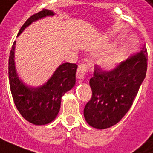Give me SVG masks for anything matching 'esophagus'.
<instances>
[{
	"label": "esophagus",
	"mask_w": 153,
	"mask_h": 153,
	"mask_svg": "<svg viewBox=\"0 0 153 153\" xmlns=\"http://www.w3.org/2000/svg\"><path fill=\"white\" fill-rule=\"evenodd\" d=\"M88 66L84 63H82L81 65H79L77 71H76V76L77 78L80 80H83L85 77L86 72L88 71Z\"/></svg>",
	"instance_id": "1"
}]
</instances>
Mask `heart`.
Masks as SVG:
<instances>
[{"instance_id": "heart-1", "label": "heart", "mask_w": 153, "mask_h": 153, "mask_svg": "<svg viewBox=\"0 0 153 153\" xmlns=\"http://www.w3.org/2000/svg\"><path fill=\"white\" fill-rule=\"evenodd\" d=\"M118 61H119L118 56L115 55V54H111V55L107 56V57L104 59L103 64H104V66H105L106 68H108V69H112V68L116 67L117 63H118Z\"/></svg>"}]
</instances>
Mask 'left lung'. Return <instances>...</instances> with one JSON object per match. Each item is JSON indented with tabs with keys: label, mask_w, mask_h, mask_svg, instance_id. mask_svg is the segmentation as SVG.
I'll use <instances>...</instances> for the list:
<instances>
[{
	"label": "left lung",
	"mask_w": 153,
	"mask_h": 153,
	"mask_svg": "<svg viewBox=\"0 0 153 153\" xmlns=\"http://www.w3.org/2000/svg\"><path fill=\"white\" fill-rule=\"evenodd\" d=\"M148 68L145 46L140 53L110 71H103L96 65L90 79L92 96L85 105L84 117L93 128L105 129L119 123L133 105Z\"/></svg>",
	"instance_id": "left-lung-1"
}]
</instances>
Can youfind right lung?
I'll use <instances>...</instances> for the list:
<instances>
[{
  "instance_id": "obj_1",
  "label": "right lung",
  "mask_w": 153,
  "mask_h": 153,
  "mask_svg": "<svg viewBox=\"0 0 153 153\" xmlns=\"http://www.w3.org/2000/svg\"><path fill=\"white\" fill-rule=\"evenodd\" d=\"M52 10H43L31 16L23 25L17 36L31 23L46 16H53ZM14 42L9 57V82L14 103L25 120L36 125L50 123L57 117L60 109L62 96L75 85L77 65L62 63L44 85L30 87L19 80L15 66Z\"/></svg>"
}]
</instances>
